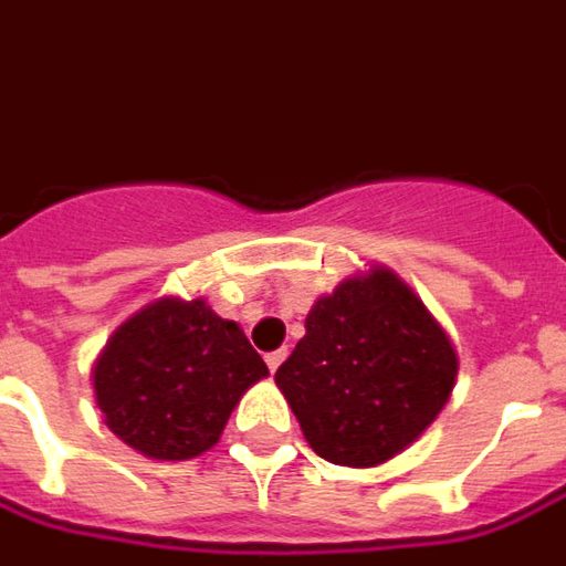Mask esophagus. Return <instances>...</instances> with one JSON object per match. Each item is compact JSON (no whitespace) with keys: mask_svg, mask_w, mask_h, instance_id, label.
Listing matches in <instances>:
<instances>
[{"mask_svg":"<svg viewBox=\"0 0 566 566\" xmlns=\"http://www.w3.org/2000/svg\"><path fill=\"white\" fill-rule=\"evenodd\" d=\"M264 360H268V369H271V373H276V369H280V364L286 360V350H283V348L271 350V354H268Z\"/></svg>","mask_w":566,"mask_h":566,"instance_id":"1","label":"esophagus"}]
</instances>
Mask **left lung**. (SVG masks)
<instances>
[{"label": "left lung", "mask_w": 566, "mask_h": 566, "mask_svg": "<svg viewBox=\"0 0 566 566\" xmlns=\"http://www.w3.org/2000/svg\"><path fill=\"white\" fill-rule=\"evenodd\" d=\"M455 373L453 345L419 295L373 268L314 302L305 338L274 379L314 453L369 469L438 419Z\"/></svg>", "instance_id": "obj_1"}]
</instances>
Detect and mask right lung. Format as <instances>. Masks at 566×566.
<instances>
[{
  "label": "right lung",
  "mask_w": 566,
  "mask_h": 566,
  "mask_svg": "<svg viewBox=\"0 0 566 566\" xmlns=\"http://www.w3.org/2000/svg\"><path fill=\"white\" fill-rule=\"evenodd\" d=\"M268 376L233 321L202 298H157L128 317L95 360L97 409L132 450L181 462L212 450L240 397Z\"/></svg>",
  "instance_id": "right-lung-1"
}]
</instances>
